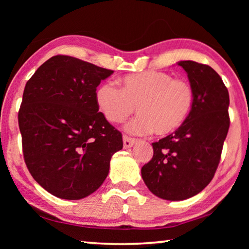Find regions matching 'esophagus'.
Returning a JSON list of instances; mask_svg holds the SVG:
<instances>
[{
    "instance_id": "obj_1",
    "label": "esophagus",
    "mask_w": 249,
    "mask_h": 249,
    "mask_svg": "<svg viewBox=\"0 0 249 249\" xmlns=\"http://www.w3.org/2000/svg\"><path fill=\"white\" fill-rule=\"evenodd\" d=\"M135 142H136V140H135V138H130L128 136L123 137V145H124L125 149L130 148V147H132Z\"/></svg>"
}]
</instances>
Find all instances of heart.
Instances as JSON below:
<instances>
[{
  "mask_svg": "<svg viewBox=\"0 0 249 249\" xmlns=\"http://www.w3.org/2000/svg\"><path fill=\"white\" fill-rule=\"evenodd\" d=\"M101 113L112 123H122L135 111L140 115L126 124V132L159 136L176 132L192 111L195 92L183 79L161 71L130 73L121 79V89L104 82L95 91Z\"/></svg>",
  "mask_w": 249,
  "mask_h": 249,
  "instance_id": "b5f03b06",
  "label": "heart"
}]
</instances>
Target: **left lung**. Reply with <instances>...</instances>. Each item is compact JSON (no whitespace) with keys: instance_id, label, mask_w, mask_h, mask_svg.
<instances>
[{"instance_id":"1","label":"left lung","mask_w":249,"mask_h":249,"mask_svg":"<svg viewBox=\"0 0 249 249\" xmlns=\"http://www.w3.org/2000/svg\"><path fill=\"white\" fill-rule=\"evenodd\" d=\"M195 92L192 111L175 133L153 142L154 156L142 168L147 188L163 200L197 195L213 179L230 127V95L208 65L179 61Z\"/></svg>"}]
</instances>
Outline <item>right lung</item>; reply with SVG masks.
<instances>
[{"label":"right lung","instance_id":"obj_1","mask_svg":"<svg viewBox=\"0 0 249 249\" xmlns=\"http://www.w3.org/2000/svg\"><path fill=\"white\" fill-rule=\"evenodd\" d=\"M113 70L70 56L44 62L25 86L18 112L25 163L53 196L80 200L98 190L123 148L99 112L95 91Z\"/></svg>","mask_w":249,"mask_h":249}]
</instances>
